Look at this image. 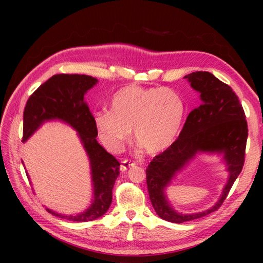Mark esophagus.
<instances>
[{
	"label": "esophagus",
	"instance_id": "obj_1",
	"mask_svg": "<svg viewBox=\"0 0 263 263\" xmlns=\"http://www.w3.org/2000/svg\"><path fill=\"white\" fill-rule=\"evenodd\" d=\"M135 165H136V163H135V162H132V161H129V160H123V161H122V164H121V171H122V172L128 171L129 169L134 168Z\"/></svg>",
	"mask_w": 263,
	"mask_h": 263
}]
</instances>
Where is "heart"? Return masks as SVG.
<instances>
[{"instance_id":"heart-1","label":"heart","mask_w":263,"mask_h":263,"mask_svg":"<svg viewBox=\"0 0 263 263\" xmlns=\"http://www.w3.org/2000/svg\"><path fill=\"white\" fill-rule=\"evenodd\" d=\"M184 102L166 87L127 85L114 93L110 108L94 115V125L107 148L118 151L134 135L148 154L168 149L177 139L184 118Z\"/></svg>"}]
</instances>
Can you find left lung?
<instances>
[{"label":"left lung","instance_id":"left-lung-1","mask_svg":"<svg viewBox=\"0 0 263 263\" xmlns=\"http://www.w3.org/2000/svg\"><path fill=\"white\" fill-rule=\"evenodd\" d=\"M184 79L201 93V105L189 114L179 138L156 156L146 169L150 202L156 213L162 219L177 224L201 218L220 208L242 170L248 137L243 108L232 87L206 71H196ZM197 152L221 153L230 178L220 201L212 209L180 214L166 200L164 189Z\"/></svg>","mask_w":263,"mask_h":263}]
</instances>
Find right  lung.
I'll list each match as a JSON object with an SVG mask.
<instances>
[{"label":"right lung","instance_id":"right-lung-1","mask_svg":"<svg viewBox=\"0 0 263 263\" xmlns=\"http://www.w3.org/2000/svg\"><path fill=\"white\" fill-rule=\"evenodd\" d=\"M97 82L98 79L85 74L52 76L30 95L23 115L22 141H26L43 123L51 119L65 122L79 133L90 159L93 202L85 212L70 216L46 209L54 216L72 221H91L104 215L112 203V190L119 176L121 164L97 141L94 117L84 101V94Z\"/></svg>","mask_w":263,"mask_h":263}]
</instances>
